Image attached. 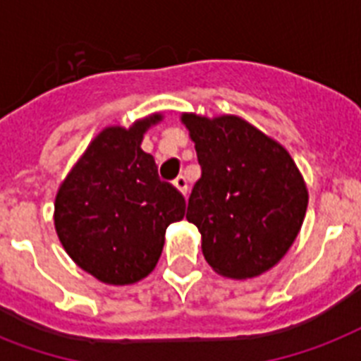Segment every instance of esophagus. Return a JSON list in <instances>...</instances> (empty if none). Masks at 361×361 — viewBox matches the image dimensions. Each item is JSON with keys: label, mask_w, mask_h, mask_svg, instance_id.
Returning <instances> with one entry per match:
<instances>
[{"label": "esophagus", "mask_w": 361, "mask_h": 361, "mask_svg": "<svg viewBox=\"0 0 361 361\" xmlns=\"http://www.w3.org/2000/svg\"><path fill=\"white\" fill-rule=\"evenodd\" d=\"M174 187L181 192V195H183V197H187V180L183 178V176H178V178H176Z\"/></svg>", "instance_id": "esophagus-1"}]
</instances>
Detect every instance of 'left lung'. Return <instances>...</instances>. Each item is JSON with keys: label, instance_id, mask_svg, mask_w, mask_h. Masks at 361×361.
Segmentation results:
<instances>
[{"label": "left lung", "instance_id": "1", "mask_svg": "<svg viewBox=\"0 0 361 361\" xmlns=\"http://www.w3.org/2000/svg\"><path fill=\"white\" fill-rule=\"evenodd\" d=\"M200 180L187 221L202 236L206 262L223 277L251 279L285 257L300 234L309 192L285 146L240 116L183 112Z\"/></svg>", "mask_w": 361, "mask_h": 361}]
</instances>
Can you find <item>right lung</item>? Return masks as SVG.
I'll return each instance as SVG.
<instances>
[{
  "instance_id": "right-lung-1",
  "label": "right lung",
  "mask_w": 361,
  "mask_h": 361,
  "mask_svg": "<svg viewBox=\"0 0 361 361\" xmlns=\"http://www.w3.org/2000/svg\"><path fill=\"white\" fill-rule=\"evenodd\" d=\"M159 121L155 112L130 127H104L56 192L54 226L65 252L106 285L152 274L166 228L185 215L183 197L159 180L155 159L140 147Z\"/></svg>"
}]
</instances>
